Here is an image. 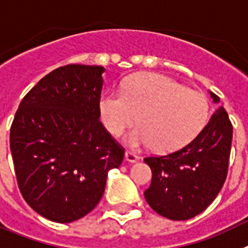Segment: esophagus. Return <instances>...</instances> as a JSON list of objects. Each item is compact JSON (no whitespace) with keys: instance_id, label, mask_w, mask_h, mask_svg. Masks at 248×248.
Here are the masks:
<instances>
[{"instance_id":"obj_1","label":"esophagus","mask_w":248,"mask_h":248,"mask_svg":"<svg viewBox=\"0 0 248 248\" xmlns=\"http://www.w3.org/2000/svg\"><path fill=\"white\" fill-rule=\"evenodd\" d=\"M124 158H126L128 162H136V161L140 160L139 155L133 154V152H131V151H127L126 154H124Z\"/></svg>"}]
</instances>
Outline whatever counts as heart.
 Returning <instances> with one entry per match:
<instances>
[{"label": "heart", "mask_w": 248, "mask_h": 248, "mask_svg": "<svg viewBox=\"0 0 248 248\" xmlns=\"http://www.w3.org/2000/svg\"><path fill=\"white\" fill-rule=\"evenodd\" d=\"M100 112L113 136L122 135L137 118L140 127L127 139L132 147L154 145L158 152H171L186 146L203 130L210 105L204 94L189 91L169 77L141 75L131 79L122 93L105 94Z\"/></svg>", "instance_id": "obj_1"}]
</instances>
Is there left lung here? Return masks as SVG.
Listing matches in <instances>:
<instances>
[{"label": "left lung", "instance_id": "1", "mask_svg": "<svg viewBox=\"0 0 248 248\" xmlns=\"http://www.w3.org/2000/svg\"><path fill=\"white\" fill-rule=\"evenodd\" d=\"M210 93L218 102V96ZM232 132L227 112L219 107L188 145L166 156L145 157L152 171L145 191L151 208L173 221L192 218L206 210L227 177Z\"/></svg>", "mask_w": 248, "mask_h": 248}]
</instances>
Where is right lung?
<instances>
[{"mask_svg":"<svg viewBox=\"0 0 248 248\" xmlns=\"http://www.w3.org/2000/svg\"><path fill=\"white\" fill-rule=\"evenodd\" d=\"M102 66L67 64L40 79L21 101L10 131L17 185L38 215L60 223L100 202L124 148L100 121Z\"/></svg>","mask_w":248,"mask_h":248,"instance_id":"obj_1","label":"right lung"}]
</instances>
